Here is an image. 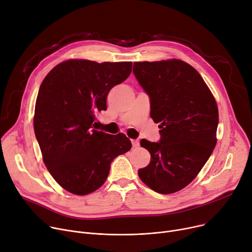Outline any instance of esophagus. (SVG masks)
<instances>
[{
	"label": "esophagus",
	"mask_w": 252,
	"mask_h": 252,
	"mask_svg": "<svg viewBox=\"0 0 252 252\" xmlns=\"http://www.w3.org/2000/svg\"><path fill=\"white\" fill-rule=\"evenodd\" d=\"M130 141H131V145H132L133 148L139 147L140 143H139V140H138V139H132V140H130Z\"/></svg>",
	"instance_id": "34e87169"
}]
</instances>
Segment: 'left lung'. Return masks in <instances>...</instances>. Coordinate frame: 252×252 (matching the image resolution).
Returning <instances> with one entry per match:
<instances>
[{"label": "left lung", "mask_w": 252, "mask_h": 252, "mask_svg": "<svg viewBox=\"0 0 252 252\" xmlns=\"http://www.w3.org/2000/svg\"><path fill=\"white\" fill-rule=\"evenodd\" d=\"M132 73L150 98L151 117L161 128L159 142L141 140L151 161L138 174L156 192H176L195 178L215 149L216 100L197 71L180 60L137 62Z\"/></svg>", "instance_id": "8db88e82"}]
</instances>
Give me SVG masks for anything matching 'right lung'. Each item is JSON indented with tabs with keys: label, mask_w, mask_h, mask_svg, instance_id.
Segmentation results:
<instances>
[{
	"label": "right lung",
	"mask_w": 252,
	"mask_h": 252,
	"mask_svg": "<svg viewBox=\"0 0 252 252\" xmlns=\"http://www.w3.org/2000/svg\"><path fill=\"white\" fill-rule=\"evenodd\" d=\"M130 62L70 60L56 65L36 98L34 132L43 162L60 186L85 195L105 182L111 162L131 148L124 133L99 130L95 113L106 110L109 91L131 72Z\"/></svg>",
	"instance_id": "right-lung-1"
}]
</instances>
